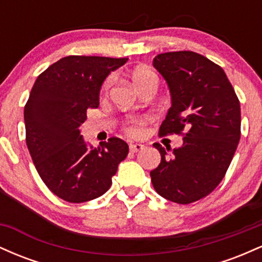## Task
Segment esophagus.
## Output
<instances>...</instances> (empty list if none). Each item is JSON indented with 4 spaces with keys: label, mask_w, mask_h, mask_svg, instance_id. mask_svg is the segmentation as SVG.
Wrapping results in <instances>:
<instances>
[{
    "label": "esophagus",
    "mask_w": 262,
    "mask_h": 262,
    "mask_svg": "<svg viewBox=\"0 0 262 262\" xmlns=\"http://www.w3.org/2000/svg\"><path fill=\"white\" fill-rule=\"evenodd\" d=\"M144 149V145L143 144H139V143H135V144H130L129 145V150H130L132 152H138L140 151V150Z\"/></svg>",
    "instance_id": "obj_1"
}]
</instances>
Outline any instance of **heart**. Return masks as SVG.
<instances>
[{
  "label": "heart",
  "mask_w": 262,
  "mask_h": 262,
  "mask_svg": "<svg viewBox=\"0 0 262 262\" xmlns=\"http://www.w3.org/2000/svg\"><path fill=\"white\" fill-rule=\"evenodd\" d=\"M154 80H156L155 75L152 74L150 70H148V69L139 68V69H137V70H134L133 82H134V85L137 86V89H139V87L145 85V83L149 82V81H154ZM111 82H112V79L110 77V79H108L103 85L104 91H106L108 87H110ZM145 122H146V118L132 119V121L129 122L128 132L132 135H140L141 133H143V127H144V124H145Z\"/></svg>",
  "instance_id": "b5f03b06"
}]
</instances>
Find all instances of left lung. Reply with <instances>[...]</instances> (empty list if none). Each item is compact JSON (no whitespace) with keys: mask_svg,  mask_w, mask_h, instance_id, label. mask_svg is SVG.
<instances>
[{"mask_svg":"<svg viewBox=\"0 0 262 262\" xmlns=\"http://www.w3.org/2000/svg\"><path fill=\"white\" fill-rule=\"evenodd\" d=\"M152 65L171 96L159 133L185 137L180 148L154 144L161 162L150 171L151 182L161 197L188 204L223 180L240 140V103L223 69L201 54H159Z\"/></svg>","mask_w":262,"mask_h":262,"instance_id":"left-lung-1","label":"left lung"}]
</instances>
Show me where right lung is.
<instances>
[{
    "mask_svg": "<svg viewBox=\"0 0 262 262\" xmlns=\"http://www.w3.org/2000/svg\"><path fill=\"white\" fill-rule=\"evenodd\" d=\"M127 58L65 56L35 80L25 107L26 140L39 176L54 194L71 203L102 196L112 185L128 144L119 138L93 148L81 124L87 108L100 106L102 83Z\"/></svg>",
    "mask_w": 262,
    "mask_h": 262,
    "instance_id": "add662e5",
    "label": "right lung"
}]
</instances>
